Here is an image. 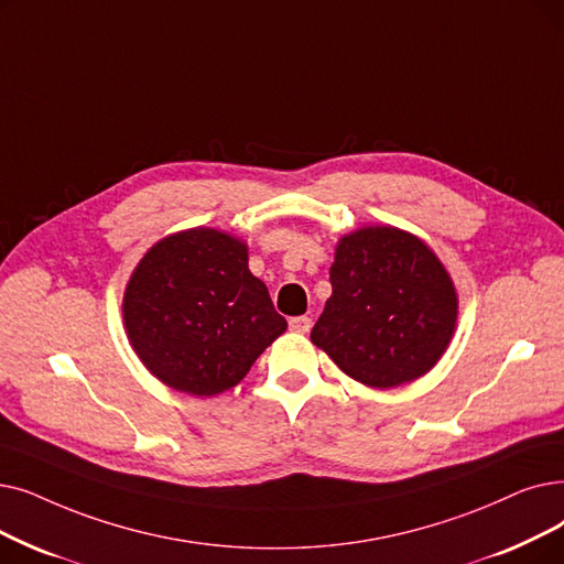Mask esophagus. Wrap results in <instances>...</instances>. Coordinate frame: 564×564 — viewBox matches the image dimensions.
I'll return each instance as SVG.
<instances>
[{
	"mask_svg": "<svg viewBox=\"0 0 564 564\" xmlns=\"http://www.w3.org/2000/svg\"><path fill=\"white\" fill-rule=\"evenodd\" d=\"M290 329L297 332V334H306L311 329V317L308 315H297V317H290Z\"/></svg>",
	"mask_w": 564,
	"mask_h": 564,
	"instance_id": "34e87169",
	"label": "esophagus"
}]
</instances>
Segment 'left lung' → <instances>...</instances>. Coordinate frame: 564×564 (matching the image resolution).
Here are the masks:
<instances>
[{"mask_svg": "<svg viewBox=\"0 0 564 564\" xmlns=\"http://www.w3.org/2000/svg\"><path fill=\"white\" fill-rule=\"evenodd\" d=\"M332 297L311 329L343 373L376 389L424 376L456 325V290L443 262L399 228H361L336 247Z\"/></svg>", "mask_w": 564, "mask_h": 564, "instance_id": "obj_1", "label": "left lung"}]
</instances>
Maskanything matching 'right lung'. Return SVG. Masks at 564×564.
<instances>
[{
	"mask_svg": "<svg viewBox=\"0 0 564 564\" xmlns=\"http://www.w3.org/2000/svg\"><path fill=\"white\" fill-rule=\"evenodd\" d=\"M124 325L147 369L193 397L235 387L288 329L249 272L247 247L212 228L170 235L144 253L127 285Z\"/></svg>",
	"mask_w": 564,
	"mask_h": 564,
	"instance_id": "add662e5",
	"label": "right lung"
}]
</instances>
